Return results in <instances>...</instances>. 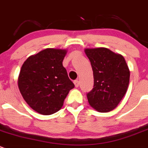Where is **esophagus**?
I'll return each mask as SVG.
<instances>
[{"label": "esophagus", "mask_w": 148, "mask_h": 148, "mask_svg": "<svg viewBox=\"0 0 148 148\" xmlns=\"http://www.w3.org/2000/svg\"><path fill=\"white\" fill-rule=\"evenodd\" d=\"M74 84H75V86L78 88L80 85L79 81H78V80H75V81H74Z\"/></svg>", "instance_id": "1"}]
</instances>
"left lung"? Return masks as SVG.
<instances>
[{"mask_svg": "<svg viewBox=\"0 0 148 148\" xmlns=\"http://www.w3.org/2000/svg\"><path fill=\"white\" fill-rule=\"evenodd\" d=\"M94 75V88L87 93L88 103L100 112L117 107L129 86L130 71L124 57L106 48L86 49Z\"/></svg>", "mask_w": 148, "mask_h": 148, "instance_id": "8db88e82", "label": "left lung"}]
</instances>
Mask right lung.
<instances>
[{"mask_svg":"<svg viewBox=\"0 0 148 148\" xmlns=\"http://www.w3.org/2000/svg\"><path fill=\"white\" fill-rule=\"evenodd\" d=\"M66 53L64 49H46L22 64L18 86L25 102L38 113L51 115L60 110L75 86L62 65Z\"/></svg>","mask_w":148,"mask_h":148,"instance_id":"right-lung-1","label":"right lung"}]
</instances>
